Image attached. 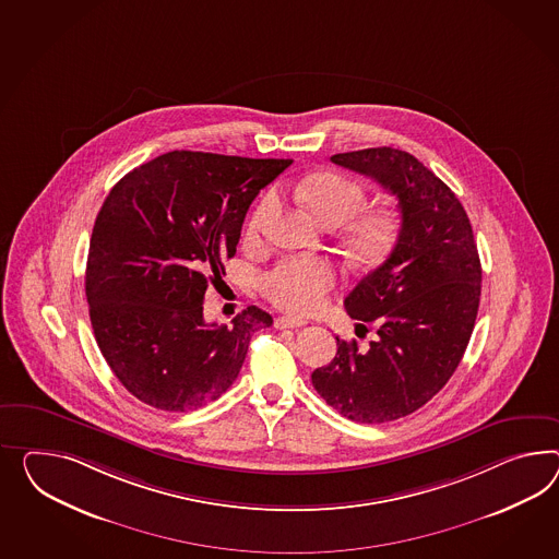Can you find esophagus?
<instances>
[{
  "mask_svg": "<svg viewBox=\"0 0 559 559\" xmlns=\"http://www.w3.org/2000/svg\"><path fill=\"white\" fill-rule=\"evenodd\" d=\"M306 324V320H300V318H289V316H280V318H275V329H300Z\"/></svg>",
  "mask_w": 559,
  "mask_h": 559,
  "instance_id": "obj_1",
  "label": "esophagus"
}]
</instances>
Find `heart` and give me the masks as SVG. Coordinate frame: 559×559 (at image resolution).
Instances as JSON below:
<instances>
[{"mask_svg":"<svg viewBox=\"0 0 559 559\" xmlns=\"http://www.w3.org/2000/svg\"><path fill=\"white\" fill-rule=\"evenodd\" d=\"M296 197L310 213L329 227H343V239L350 253L362 261L383 255L395 237V218L386 213L356 216L367 194L355 180L341 174L322 173L304 178L296 185ZM277 211V197L265 194L249 218V233L255 235ZM338 284L336 265L316 255L282 259L263 275L265 296L294 314H312L326 301L330 289Z\"/></svg>","mask_w":559,"mask_h":559,"instance_id":"obj_1","label":"heart"}]
</instances>
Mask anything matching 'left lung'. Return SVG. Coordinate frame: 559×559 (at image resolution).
<instances>
[{
    "label": "left lung",
    "mask_w": 559,
    "mask_h": 559,
    "mask_svg": "<svg viewBox=\"0 0 559 559\" xmlns=\"http://www.w3.org/2000/svg\"><path fill=\"white\" fill-rule=\"evenodd\" d=\"M330 159L395 194L401 229L344 300L377 338L358 348L336 336V357L312 372V385L344 417L383 424L414 414L456 371L480 304V259L456 194L412 154L369 147Z\"/></svg>",
    "instance_id": "8db88e82"
}]
</instances>
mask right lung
<instances>
[{
    "instance_id": "1",
    "label": "right lung",
    "mask_w": 559,
    "mask_h": 559,
    "mask_svg": "<svg viewBox=\"0 0 559 559\" xmlns=\"http://www.w3.org/2000/svg\"><path fill=\"white\" fill-rule=\"evenodd\" d=\"M292 159L176 150L126 174L103 202L86 259L88 316L100 355L133 397L164 412L215 401L272 316L249 306L206 324L209 282L225 275L245 215Z\"/></svg>"
}]
</instances>
